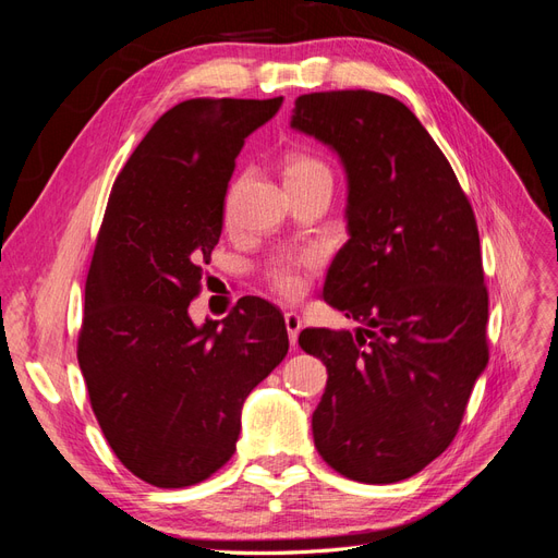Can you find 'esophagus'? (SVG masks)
Here are the masks:
<instances>
[{"instance_id": "1", "label": "esophagus", "mask_w": 558, "mask_h": 558, "mask_svg": "<svg viewBox=\"0 0 558 558\" xmlns=\"http://www.w3.org/2000/svg\"><path fill=\"white\" fill-rule=\"evenodd\" d=\"M283 324H286V330H289L291 347H295L298 344V335L302 330V318L295 312H286L283 314Z\"/></svg>"}]
</instances>
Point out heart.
Here are the masks:
<instances>
[{"label": "heart", "mask_w": 558, "mask_h": 558, "mask_svg": "<svg viewBox=\"0 0 558 558\" xmlns=\"http://www.w3.org/2000/svg\"><path fill=\"white\" fill-rule=\"evenodd\" d=\"M314 174H330L324 160L310 154H291L283 162L286 181L307 179ZM314 265L312 253H281L267 265V279L283 298H298L305 289V269Z\"/></svg>", "instance_id": "obj_1"}]
</instances>
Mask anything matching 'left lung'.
<instances>
[{
	"instance_id": "left-lung-1",
	"label": "left lung",
	"mask_w": 558,
	"mask_h": 558,
	"mask_svg": "<svg viewBox=\"0 0 558 558\" xmlns=\"http://www.w3.org/2000/svg\"><path fill=\"white\" fill-rule=\"evenodd\" d=\"M291 128L344 165L349 242L324 300L361 324L298 337L328 369L314 445L349 480H408L451 445L488 363L475 214L440 146L396 97L300 95Z\"/></svg>"
}]
</instances>
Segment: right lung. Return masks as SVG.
Returning <instances> with one entry per match:
<instances>
[{"mask_svg":"<svg viewBox=\"0 0 558 558\" xmlns=\"http://www.w3.org/2000/svg\"><path fill=\"white\" fill-rule=\"evenodd\" d=\"M281 102L197 97L165 111L116 177L97 232L78 365L118 461L160 488L205 482L230 461L246 396L289 353L267 300L242 298L202 326L189 314L234 158Z\"/></svg>","mask_w":558,"mask_h":558,"instance_id":"1","label":"right lung"}]
</instances>
